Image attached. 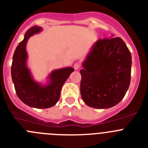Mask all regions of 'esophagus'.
<instances>
[{
    "label": "esophagus",
    "instance_id": "esophagus-1",
    "mask_svg": "<svg viewBox=\"0 0 148 148\" xmlns=\"http://www.w3.org/2000/svg\"><path fill=\"white\" fill-rule=\"evenodd\" d=\"M73 67H74V69H75V70H78V69H79V68L81 67L80 64H78V63H75V64L73 65Z\"/></svg>",
    "mask_w": 148,
    "mask_h": 148
}]
</instances>
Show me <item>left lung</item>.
<instances>
[{"label": "left lung", "mask_w": 148, "mask_h": 148, "mask_svg": "<svg viewBox=\"0 0 148 148\" xmlns=\"http://www.w3.org/2000/svg\"><path fill=\"white\" fill-rule=\"evenodd\" d=\"M131 54L119 37L99 39L80 70L81 95L89 107L112 108L122 100L131 77Z\"/></svg>", "instance_id": "left-lung-1"}]
</instances>
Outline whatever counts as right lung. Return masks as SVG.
I'll use <instances>...</instances> for the list:
<instances>
[{"label":"right lung","instance_id":"obj_1","mask_svg":"<svg viewBox=\"0 0 148 148\" xmlns=\"http://www.w3.org/2000/svg\"><path fill=\"white\" fill-rule=\"evenodd\" d=\"M41 29V27L34 26L26 32L24 38L19 43L13 55L11 75L20 100L32 108L44 109L51 108L58 102L61 87L74 69L66 67L53 71L49 74V84L46 86H41L32 79L26 63V45L30 36L40 32Z\"/></svg>","mask_w":148,"mask_h":148}]
</instances>
